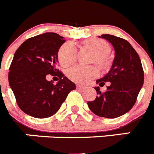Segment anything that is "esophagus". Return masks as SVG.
Returning a JSON list of instances; mask_svg holds the SVG:
<instances>
[{"label":"esophagus","mask_w":154,"mask_h":154,"mask_svg":"<svg viewBox=\"0 0 154 154\" xmlns=\"http://www.w3.org/2000/svg\"><path fill=\"white\" fill-rule=\"evenodd\" d=\"M76 86H77V89H84L85 88V86H84V85H77Z\"/></svg>","instance_id":"1"}]
</instances>
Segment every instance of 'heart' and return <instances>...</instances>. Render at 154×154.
Segmentation results:
<instances>
[{
	"label": "heart",
	"instance_id": "b5f03b06",
	"mask_svg": "<svg viewBox=\"0 0 154 154\" xmlns=\"http://www.w3.org/2000/svg\"><path fill=\"white\" fill-rule=\"evenodd\" d=\"M80 44L83 48H86L92 52L91 62H95L103 71H106L109 69L111 59L108 54L111 51V47L108 42L98 38H88L83 39ZM76 55L77 50L74 45L71 42H66L58 50V61L63 67H69L75 62ZM97 75L98 69L94 66L85 67L77 65L68 72L69 79L80 84H84L90 79L96 78Z\"/></svg>",
	"mask_w": 154,
	"mask_h": 154
}]
</instances>
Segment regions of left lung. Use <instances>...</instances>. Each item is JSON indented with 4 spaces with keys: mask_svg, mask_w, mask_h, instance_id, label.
<instances>
[{
    "mask_svg": "<svg viewBox=\"0 0 154 154\" xmlns=\"http://www.w3.org/2000/svg\"><path fill=\"white\" fill-rule=\"evenodd\" d=\"M101 38L108 41L113 47L115 57L112 67L96 84L108 86L105 92L99 87H94L97 96L88 102V106L94 114L101 117H119L129 112L135 104L144 81L140 58L131 45L125 39L111 35H102Z\"/></svg>",
    "mask_w": 154,
    "mask_h": 154,
    "instance_id": "obj_1",
    "label": "left lung"
}]
</instances>
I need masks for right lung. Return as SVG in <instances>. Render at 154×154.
I'll use <instances>...</instances> for the list:
<instances>
[{
  "label": "right lung",
  "mask_w": 154,
  "mask_h": 154,
  "mask_svg": "<svg viewBox=\"0 0 154 154\" xmlns=\"http://www.w3.org/2000/svg\"><path fill=\"white\" fill-rule=\"evenodd\" d=\"M64 37L47 32L27 39L14 53L8 81L19 108L32 117L43 119L58 111L74 82L58 69V52ZM47 74L58 76L55 85Z\"/></svg>",
  "instance_id": "right-lung-1"
}]
</instances>
